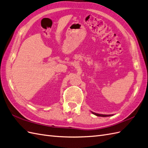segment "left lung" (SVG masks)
Here are the masks:
<instances>
[{"label":"left lung","mask_w":148,"mask_h":148,"mask_svg":"<svg viewBox=\"0 0 148 148\" xmlns=\"http://www.w3.org/2000/svg\"><path fill=\"white\" fill-rule=\"evenodd\" d=\"M93 114L96 115L97 116H101V117H108V116H112L113 114H109V115H106V114H97V113H96V112H91Z\"/></svg>","instance_id":"obj_1"}]
</instances>
